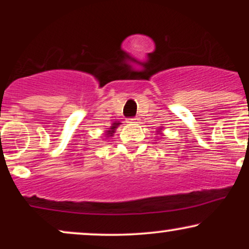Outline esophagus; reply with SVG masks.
<instances>
[{
	"mask_svg": "<svg viewBox=\"0 0 249 249\" xmlns=\"http://www.w3.org/2000/svg\"><path fill=\"white\" fill-rule=\"evenodd\" d=\"M138 121H139L138 118H130V119H128V122H130V123H137Z\"/></svg>",
	"mask_w": 249,
	"mask_h": 249,
	"instance_id": "esophagus-1",
	"label": "esophagus"
}]
</instances>
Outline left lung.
Segmentation results:
<instances>
[{
    "mask_svg": "<svg viewBox=\"0 0 249 249\" xmlns=\"http://www.w3.org/2000/svg\"><path fill=\"white\" fill-rule=\"evenodd\" d=\"M157 132H158V133H161V131H160V130H159V131H157Z\"/></svg>",
    "mask_w": 249,
    "mask_h": 249,
    "instance_id": "left-lung-1",
    "label": "left lung"
}]
</instances>
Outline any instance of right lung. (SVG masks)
Listing matches in <instances>:
<instances>
[{
    "label": "right lung",
    "instance_id": "add662e5",
    "mask_svg": "<svg viewBox=\"0 0 249 249\" xmlns=\"http://www.w3.org/2000/svg\"><path fill=\"white\" fill-rule=\"evenodd\" d=\"M119 124H122V123H119V122H115V123H113L112 126H111V127L108 128V130L107 131V137H112L113 133H115V130H116L117 127H118Z\"/></svg>",
    "mask_w": 249,
    "mask_h": 249
}]
</instances>
